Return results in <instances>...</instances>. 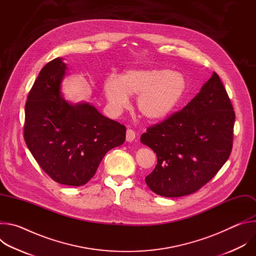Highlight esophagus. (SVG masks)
I'll use <instances>...</instances> for the list:
<instances>
[{
	"label": "esophagus",
	"mask_w": 256,
	"mask_h": 256,
	"mask_svg": "<svg viewBox=\"0 0 256 256\" xmlns=\"http://www.w3.org/2000/svg\"><path fill=\"white\" fill-rule=\"evenodd\" d=\"M134 138H136V132H134L132 130L128 128V130H126V142H132Z\"/></svg>",
	"instance_id": "obj_1"
}]
</instances>
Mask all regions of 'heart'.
I'll use <instances>...</instances> for the list:
<instances>
[{"label": "heart", "instance_id": "heart-1", "mask_svg": "<svg viewBox=\"0 0 256 256\" xmlns=\"http://www.w3.org/2000/svg\"><path fill=\"white\" fill-rule=\"evenodd\" d=\"M188 88L184 74L167 68H128L120 78L109 76L103 83L104 96L114 114L128 106L130 95H138V110L150 122L163 120L174 112Z\"/></svg>", "mask_w": 256, "mask_h": 256}]
</instances>
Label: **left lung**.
Instances as JSON below:
<instances>
[{"instance_id": "1", "label": "left lung", "mask_w": 256, "mask_h": 256, "mask_svg": "<svg viewBox=\"0 0 256 256\" xmlns=\"http://www.w3.org/2000/svg\"><path fill=\"white\" fill-rule=\"evenodd\" d=\"M234 122L229 96L214 72L184 109L140 136V142L157 156V165L144 178L146 184L165 198L198 190L228 160Z\"/></svg>"}]
</instances>
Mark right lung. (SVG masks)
<instances>
[{"label":"right lung","instance_id":"obj_1","mask_svg":"<svg viewBox=\"0 0 256 256\" xmlns=\"http://www.w3.org/2000/svg\"><path fill=\"white\" fill-rule=\"evenodd\" d=\"M62 58L48 62L25 105L24 138L32 156L54 181L80 186L94 176L105 154L126 140V126L102 116L89 102L62 94L66 75Z\"/></svg>","mask_w":256,"mask_h":256}]
</instances>
